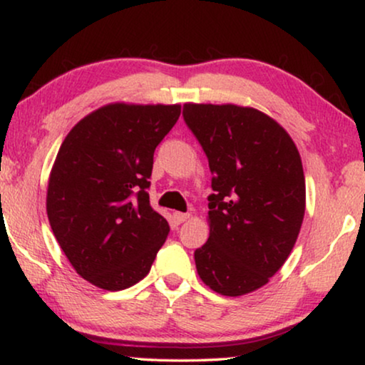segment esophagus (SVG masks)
I'll return each instance as SVG.
<instances>
[{
  "mask_svg": "<svg viewBox=\"0 0 365 365\" xmlns=\"http://www.w3.org/2000/svg\"><path fill=\"white\" fill-rule=\"evenodd\" d=\"M189 217H191V214H189V212H174L173 214V219H174V222H176V224L186 222Z\"/></svg>",
  "mask_w": 365,
  "mask_h": 365,
  "instance_id": "1",
  "label": "esophagus"
}]
</instances>
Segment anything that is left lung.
Wrapping results in <instances>:
<instances>
[{
  "mask_svg": "<svg viewBox=\"0 0 365 365\" xmlns=\"http://www.w3.org/2000/svg\"><path fill=\"white\" fill-rule=\"evenodd\" d=\"M182 116L212 173L197 274L217 294L244 296L266 286L297 241L306 211L301 156L286 129L259 109L186 103Z\"/></svg>",
  "mask_w": 365,
  "mask_h": 365,
  "instance_id": "1",
  "label": "left lung"
}]
</instances>
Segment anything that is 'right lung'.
Instances as JSON below:
<instances>
[{
  "label": "right lung",
  "mask_w": 365,
  "mask_h": 365,
  "mask_svg": "<svg viewBox=\"0 0 365 365\" xmlns=\"http://www.w3.org/2000/svg\"><path fill=\"white\" fill-rule=\"evenodd\" d=\"M179 104L113 103L83 118L59 148L46 211L53 234L83 279L123 291L148 276L169 224L149 204L154 149Z\"/></svg>",
  "instance_id": "obj_1"
}]
</instances>
